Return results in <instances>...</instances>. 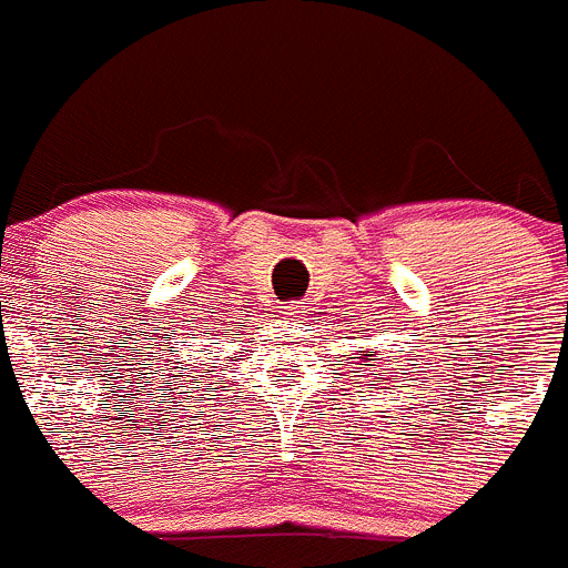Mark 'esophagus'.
<instances>
[{"mask_svg":"<svg viewBox=\"0 0 568 568\" xmlns=\"http://www.w3.org/2000/svg\"><path fill=\"white\" fill-rule=\"evenodd\" d=\"M288 320H305V314H308V302H291V305H285L283 311Z\"/></svg>","mask_w":568,"mask_h":568,"instance_id":"34e87169","label":"esophagus"}]
</instances>
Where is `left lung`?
I'll use <instances>...</instances> for the list:
<instances>
[{
  "label": "left lung",
  "instance_id": "left-lung-1",
  "mask_svg": "<svg viewBox=\"0 0 568 568\" xmlns=\"http://www.w3.org/2000/svg\"><path fill=\"white\" fill-rule=\"evenodd\" d=\"M362 356H378V353H369V349H358V358H362ZM364 362H369V364H364V366L371 369V373L367 374V378H378V375H381V373H378L381 358H364ZM358 369H362V373H366L367 371H364L363 367H358ZM384 381H389V378H384ZM367 384H369V389H373V386H378V381H375V384H373V381H367Z\"/></svg>",
  "mask_w": 568,
  "mask_h": 568
}]
</instances>
